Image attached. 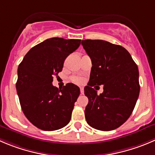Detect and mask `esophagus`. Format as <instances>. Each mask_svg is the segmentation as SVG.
I'll list each match as a JSON object with an SVG mask.
<instances>
[{
  "label": "esophagus",
  "mask_w": 155,
  "mask_h": 155,
  "mask_svg": "<svg viewBox=\"0 0 155 155\" xmlns=\"http://www.w3.org/2000/svg\"><path fill=\"white\" fill-rule=\"evenodd\" d=\"M80 91H81V94H83L84 92V87H80Z\"/></svg>",
  "instance_id": "1"
}]
</instances>
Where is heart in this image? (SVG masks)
Listing matches in <instances>:
<instances>
[{
    "label": "heart",
    "instance_id": "1",
    "mask_svg": "<svg viewBox=\"0 0 155 155\" xmlns=\"http://www.w3.org/2000/svg\"><path fill=\"white\" fill-rule=\"evenodd\" d=\"M71 81L76 84H81L83 82V78L78 76H74L71 78Z\"/></svg>",
    "mask_w": 155,
    "mask_h": 155
}]
</instances>
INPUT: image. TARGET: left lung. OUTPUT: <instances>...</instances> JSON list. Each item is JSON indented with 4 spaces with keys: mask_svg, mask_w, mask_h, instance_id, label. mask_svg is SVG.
Masks as SVG:
<instances>
[{
    "mask_svg": "<svg viewBox=\"0 0 155 155\" xmlns=\"http://www.w3.org/2000/svg\"><path fill=\"white\" fill-rule=\"evenodd\" d=\"M92 61V68L84 94L87 123L101 131H111L122 126L133 111L140 91L138 66L129 51L119 45L104 40H82ZM104 85L100 95L92 88Z\"/></svg>",
    "mask_w": 155,
    "mask_h": 155,
    "instance_id": "obj_1",
    "label": "left lung"
}]
</instances>
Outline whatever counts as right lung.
I'll use <instances>...</instances> for the list:
<instances>
[{
    "instance_id": "1",
    "label": "right lung",
    "mask_w": 155,
    "mask_h": 155,
    "mask_svg": "<svg viewBox=\"0 0 155 155\" xmlns=\"http://www.w3.org/2000/svg\"><path fill=\"white\" fill-rule=\"evenodd\" d=\"M80 44L81 39H48L32 47L19 64L16 87L22 110L42 130H58L70 122L80 88L68 83L58 89L52 85L53 77Z\"/></svg>"
}]
</instances>
